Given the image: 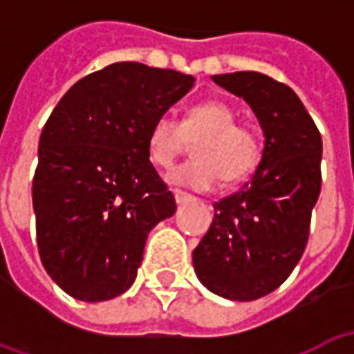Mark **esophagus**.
<instances>
[{
  "mask_svg": "<svg viewBox=\"0 0 354 354\" xmlns=\"http://www.w3.org/2000/svg\"><path fill=\"white\" fill-rule=\"evenodd\" d=\"M192 197L187 195V193L184 192H174V201H176L178 205H182V203H185V201H189Z\"/></svg>",
  "mask_w": 354,
  "mask_h": 354,
  "instance_id": "esophagus-1",
  "label": "esophagus"
}]
</instances>
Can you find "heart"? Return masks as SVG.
Masks as SVG:
<instances>
[{
    "label": "heart",
    "mask_w": 354,
    "mask_h": 354,
    "mask_svg": "<svg viewBox=\"0 0 354 354\" xmlns=\"http://www.w3.org/2000/svg\"><path fill=\"white\" fill-rule=\"evenodd\" d=\"M187 142H197V159L169 172L170 184L208 192L222 178L235 184L246 178L260 161V138L246 127L237 124V113L222 100H207L187 109L182 123L172 117H157L147 132L149 161L169 169Z\"/></svg>",
    "instance_id": "obj_1"
}]
</instances>
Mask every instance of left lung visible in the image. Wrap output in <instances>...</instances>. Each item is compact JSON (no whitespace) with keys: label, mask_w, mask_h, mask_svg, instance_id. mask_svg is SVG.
<instances>
[{"label":"left lung","mask_w":354,"mask_h":354,"mask_svg":"<svg viewBox=\"0 0 354 354\" xmlns=\"http://www.w3.org/2000/svg\"><path fill=\"white\" fill-rule=\"evenodd\" d=\"M212 81L250 106L266 140L252 180L214 203L193 267L210 292L252 301L279 288L304 256L320 193L322 140L288 85L258 72L222 73Z\"/></svg>","instance_id":"left-lung-1"}]
</instances>
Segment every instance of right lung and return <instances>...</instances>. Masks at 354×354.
Here are the masks:
<instances>
[{
    "mask_svg": "<svg viewBox=\"0 0 354 354\" xmlns=\"http://www.w3.org/2000/svg\"><path fill=\"white\" fill-rule=\"evenodd\" d=\"M193 81L115 62L77 81L43 127L32 187L37 248L75 299L96 304L131 288L147 233L176 212L147 157V132Z\"/></svg>",
    "mask_w": 354,
    "mask_h": 354,
    "instance_id": "right-lung-1",
    "label": "right lung"
}]
</instances>
